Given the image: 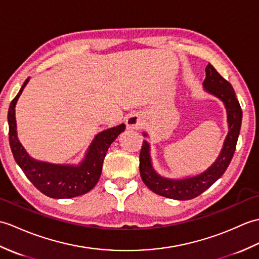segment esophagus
<instances>
[{"label":"esophagus","mask_w":259,"mask_h":259,"mask_svg":"<svg viewBox=\"0 0 259 259\" xmlns=\"http://www.w3.org/2000/svg\"><path fill=\"white\" fill-rule=\"evenodd\" d=\"M143 124V118L140 114H131L130 116L126 118V125L128 128H140Z\"/></svg>","instance_id":"obj_1"}]
</instances>
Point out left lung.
<instances>
[{
  "label": "left lung",
  "instance_id": "left-lung-1",
  "mask_svg": "<svg viewBox=\"0 0 259 259\" xmlns=\"http://www.w3.org/2000/svg\"><path fill=\"white\" fill-rule=\"evenodd\" d=\"M205 71L206 77L203 83L205 91L220 99L226 107L228 134L224 142L221 154L207 169L196 176L182 178V180H171L158 175L153 168L151 155H149V144L147 141H143L140 154L141 177L152 192L160 196L177 200H187L197 197L225 173L236 149L243 117L239 102L236 99V94L231 83L226 81L215 70L214 66L208 64ZM143 135L146 136V133Z\"/></svg>",
  "mask_w": 259,
  "mask_h": 259
}]
</instances>
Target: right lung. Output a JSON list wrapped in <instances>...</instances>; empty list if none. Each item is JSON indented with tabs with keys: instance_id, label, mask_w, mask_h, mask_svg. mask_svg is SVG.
Here are the masks:
<instances>
[{
	"instance_id": "add662e5",
	"label": "right lung",
	"mask_w": 259,
	"mask_h": 259,
	"mask_svg": "<svg viewBox=\"0 0 259 259\" xmlns=\"http://www.w3.org/2000/svg\"><path fill=\"white\" fill-rule=\"evenodd\" d=\"M30 77L23 83L19 93L11 102L8 113L10 146L17 165L39 192L52 198H72L81 196L99 182L103 162L108 147L124 132L125 124L107 128L95 136L82 163L78 165H61L39 162L32 158L22 146L16 134L15 105Z\"/></svg>"
}]
</instances>
